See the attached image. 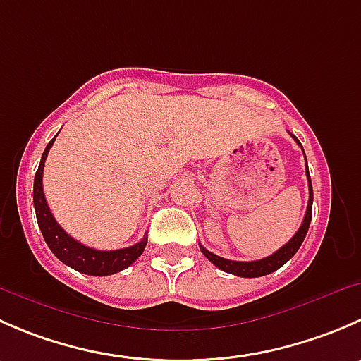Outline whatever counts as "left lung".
I'll return each instance as SVG.
<instances>
[{
  "mask_svg": "<svg viewBox=\"0 0 361 361\" xmlns=\"http://www.w3.org/2000/svg\"><path fill=\"white\" fill-rule=\"evenodd\" d=\"M292 137L295 141H297L298 147L302 148L300 141H298L297 137L293 136V134H292ZM302 152H304V148H302ZM305 174H307V181H309V202H307V209H305L304 221H302V225L298 227V231L295 232L293 238L290 239V241L286 243L283 248H279L278 251H276V253L269 255V257L262 258V260L235 262V260H227V258L218 257V255L211 253V251H207L206 248H204V246H201V251L204 253V257H206L207 260L211 262V264L216 265L218 269L228 272V274L239 276V278H260V276L271 274V272L278 271L279 267H283V265H285L286 262H288L290 258H292L293 255L297 253L298 248H300V245L304 243V239H305V234H307V231H309V225H311V218H312V183H311V176H309L307 160H305Z\"/></svg>",
  "mask_w": 361,
  "mask_h": 361,
  "instance_id": "1",
  "label": "left lung"
}]
</instances>
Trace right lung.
Here are the masks:
<instances>
[{
	"label": "right lung",
	"mask_w": 361,
	"mask_h": 361,
	"mask_svg": "<svg viewBox=\"0 0 361 361\" xmlns=\"http://www.w3.org/2000/svg\"><path fill=\"white\" fill-rule=\"evenodd\" d=\"M56 137L47 145L45 152H43L42 160H39V167L35 174V187H32V202H35L36 220H38L43 239H45V243L49 245L50 251H52L63 264L69 265V267L75 269V271L83 272V274L110 276L115 274V272L123 271V269L129 267L130 264H134V262L141 257V253H143L145 246H147L148 243L147 235L134 246H129V248L113 251L94 250L82 245V243H78L76 239H73L71 235L66 234L64 228L56 221L54 214L50 213V207L49 204H47L45 194H43L42 178L47 155H49Z\"/></svg>",
	"instance_id": "right-lung-1"
}]
</instances>
